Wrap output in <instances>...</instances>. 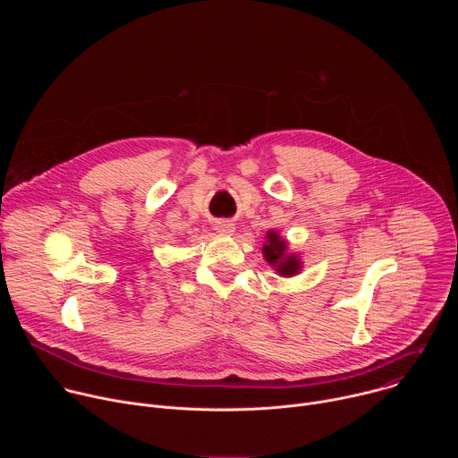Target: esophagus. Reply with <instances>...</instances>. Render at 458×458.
<instances>
[{"instance_id":"1","label":"esophagus","mask_w":458,"mask_h":458,"mask_svg":"<svg viewBox=\"0 0 458 458\" xmlns=\"http://www.w3.org/2000/svg\"><path fill=\"white\" fill-rule=\"evenodd\" d=\"M216 230H217L219 233L230 235V233H233L235 226H233V223H232V221H225V219H221V221H217V223H216Z\"/></svg>"}]
</instances>
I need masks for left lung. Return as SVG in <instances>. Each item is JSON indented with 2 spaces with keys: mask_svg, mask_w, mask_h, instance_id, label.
<instances>
[{
  "mask_svg": "<svg viewBox=\"0 0 458 458\" xmlns=\"http://www.w3.org/2000/svg\"><path fill=\"white\" fill-rule=\"evenodd\" d=\"M263 253L268 263L276 267V272L284 277L295 276L301 270L299 259L286 253V242L276 232H268V242L263 246Z\"/></svg>",
  "mask_w": 458,
  "mask_h": 458,
  "instance_id": "8db88e82",
  "label": "left lung"
}]
</instances>
